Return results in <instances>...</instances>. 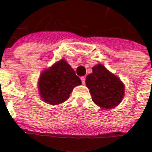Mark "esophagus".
Listing matches in <instances>:
<instances>
[{
	"label": "esophagus",
	"mask_w": 152,
	"mask_h": 152,
	"mask_svg": "<svg viewBox=\"0 0 152 152\" xmlns=\"http://www.w3.org/2000/svg\"><path fill=\"white\" fill-rule=\"evenodd\" d=\"M80 79H81V81H82V83H83V84H85V77H84V76H83V77H81Z\"/></svg>",
	"instance_id": "obj_1"
}]
</instances>
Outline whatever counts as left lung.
Masks as SVG:
<instances>
[{"instance_id": "8db88e82", "label": "left lung", "mask_w": 152, "mask_h": 152, "mask_svg": "<svg viewBox=\"0 0 152 152\" xmlns=\"http://www.w3.org/2000/svg\"><path fill=\"white\" fill-rule=\"evenodd\" d=\"M92 70V73L86 77L85 83L93 102L106 109L118 106L124 95V84L102 64L93 67Z\"/></svg>"}]
</instances>
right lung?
Instances as JSON below:
<instances>
[{
  "label": "right lung",
  "instance_id": "obj_1",
  "mask_svg": "<svg viewBox=\"0 0 152 152\" xmlns=\"http://www.w3.org/2000/svg\"><path fill=\"white\" fill-rule=\"evenodd\" d=\"M81 85V80L64 60L57 61L50 69L42 73L39 90L44 102L57 105L67 101L73 89Z\"/></svg>",
  "mask_w": 152,
  "mask_h": 152
}]
</instances>
